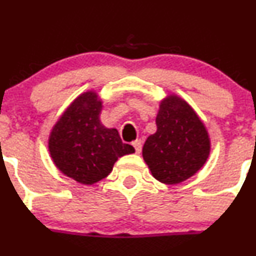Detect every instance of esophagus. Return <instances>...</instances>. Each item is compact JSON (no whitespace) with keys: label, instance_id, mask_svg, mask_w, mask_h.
<instances>
[{"label":"esophagus","instance_id":"1","mask_svg":"<svg viewBox=\"0 0 256 256\" xmlns=\"http://www.w3.org/2000/svg\"><path fill=\"white\" fill-rule=\"evenodd\" d=\"M132 146L135 147L136 154H140L141 150H142V144H141V140H136L132 142Z\"/></svg>","mask_w":256,"mask_h":256}]
</instances>
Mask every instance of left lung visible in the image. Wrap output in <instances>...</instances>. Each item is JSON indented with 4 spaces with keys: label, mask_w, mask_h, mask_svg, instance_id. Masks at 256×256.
Instances as JSON below:
<instances>
[{
    "label": "left lung",
    "mask_w": 256,
    "mask_h": 256,
    "mask_svg": "<svg viewBox=\"0 0 256 256\" xmlns=\"http://www.w3.org/2000/svg\"><path fill=\"white\" fill-rule=\"evenodd\" d=\"M157 131L144 144L142 156L160 182L177 184L206 164L210 144L204 125L192 108L171 95L160 105Z\"/></svg>",
    "instance_id": "1"
}]
</instances>
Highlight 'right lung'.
Listing matches in <instances>:
<instances>
[{
    "mask_svg": "<svg viewBox=\"0 0 256 256\" xmlns=\"http://www.w3.org/2000/svg\"><path fill=\"white\" fill-rule=\"evenodd\" d=\"M102 108L95 92H84L59 118L49 138L56 166L82 184L102 180L118 157L135 152L131 144L121 141L116 128L102 125Z\"/></svg>",
    "mask_w": 256,
    "mask_h": 256,
    "instance_id": "add662e5",
    "label": "right lung"
}]
</instances>
